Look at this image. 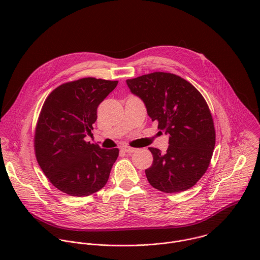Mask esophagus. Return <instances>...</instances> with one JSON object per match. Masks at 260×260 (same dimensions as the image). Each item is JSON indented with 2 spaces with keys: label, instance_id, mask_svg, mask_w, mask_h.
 <instances>
[{
  "label": "esophagus",
  "instance_id": "obj_1",
  "mask_svg": "<svg viewBox=\"0 0 260 260\" xmlns=\"http://www.w3.org/2000/svg\"><path fill=\"white\" fill-rule=\"evenodd\" d=\"M121 150H122V151H124V152H126V153H134V152H136V151H137L136 148H133V147L127 146V145H123V146H121Z\"/></svg>",
  "mask_w": 260,
  "mask_h": 260
}]
</instances>
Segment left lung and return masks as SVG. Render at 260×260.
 I'll list each match as a JSON object with an SVG mask.
<instances>
[{
	"label": "left lung",
	"instance_id": "8db88e82",
	"mask_svg": "<svg viewBox=\"0 0 260 260\" xmlns=\"http://www.w3.org/2000/svg\"><path fill=\"white\" fill-rule=\"evenodd\" d=\"M126 84L144 102L152 121L169 135L166 153L149 147L153 162L145 171L147 180L167 193L191 188L206 173L216 140L204 96L188 81L165 72L127 79Z\"/></svg>",
	"mask_w": 260,
	"mask_h": 260
}]
</instances>
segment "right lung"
<instances>
[{"label": "right lung", "instance_id": "add662e5", "mask_svg": "<svg viewBox=\"0 0 260 260\" xmlns=\"http://www.w3.org/2000/svg\"><path fill=\"white\" fill-rule=\"evenodd\" d=\"M117 83L82 78L59 85L44 102L35 132L36 158L53 186L71 197L102 189L118 157V148L102 149L84 140L99 105Z\"/></svg>", "mask_w": 260, "mask_h": 260}]
</instances>
